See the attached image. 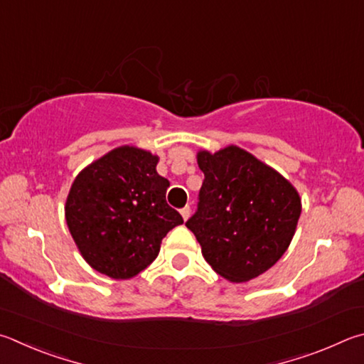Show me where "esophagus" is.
<instances>
[{
    "label": "esophagus",
    "instance_id": "esophagus-1",
    "mask_svg": "<svg viewBox=\"0 0 364 364\" xmlns=\"http://www.w3.org/2000/svg\"><path fill=\"white\" fill-rule=\"evenodd\" d=\"M180 213H181V216H183V220L186 221L188 218H189V215H191V208H189V207H184V208L180 210Z\"/></svg>",
    "mask_w": 364,
    "mask_h": 364
}]
</instances>
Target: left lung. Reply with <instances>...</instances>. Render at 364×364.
<instances>
[{"label":"left lung","mask_w":364,"mask_h":364,"mask_svg":"<svg viewBox=\"0 0 364 364\" xmlns=\"http://www.w3.org/2000/svg\"><path fill=\"white\" fill-rule=\"evenodd\" d=\"M203 183L188 229L215 272L242 283L285 253L301 216L297 191L247 151L229 146L197 154Z\"/></svg>","instance_id":"left-lung-1"}]
</instances>
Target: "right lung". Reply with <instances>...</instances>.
Masks as SVG:
<instances>
[{
    "instance_id": "obj_1",
    "label": "right lung",
    "mask_w": 364,
    "mask_h": 364,
    "mask_svg": "<svg viewBox=\"0 0 364 364\" xmlns=\"http://www.w3.org/2000/svg\"><path fill=\"white\" fill-rule=\"evenodd\" d=\"M157 157L134 146L113 149L76 176L65 216L92 267L116 280L132 279L159 255L168 230L183 223L165 200L168 180Z\"/></svg>"
}]
</instances>
